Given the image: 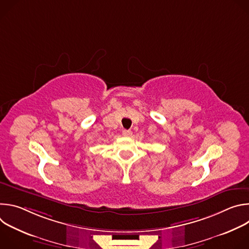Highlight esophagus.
Listing matches in <instances>:
<instances>
[{"label":"esophagus","instance_id":"esophagus-1","mask_svg":"<svg viewBox=\"0 0 249 249\" xmlns=\"http://www.w3.org/2000/svg\"><path fill=\"white\" fill-rule=\"evenodd\" d=\"M122 135L124 137H130L132 135V131L131 130H123L122 131Z\"/></svg>","mask_w":249,"mask_h":249}]
</instances>
